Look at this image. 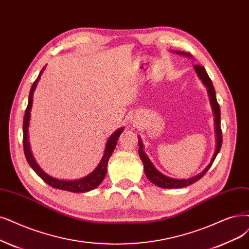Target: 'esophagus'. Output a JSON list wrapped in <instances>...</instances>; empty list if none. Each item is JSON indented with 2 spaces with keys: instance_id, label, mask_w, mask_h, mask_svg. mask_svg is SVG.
Listing matches in <instances>:
<instances>
[{
  "instance_id": "1",
  "label": "esophagus",
  "mask_w": 249,
  "mask_h": 249,
  "mask_svg": "<svg viewBox=\"0 0 249 249\" xmlns=\"http://www.w3.org/2000/svg\"><path fill=\"white\" fill-rule=\"evenodd\" d=\"M129 122L131 123V124H133V125H135L136 123H137V120H136V117H130V119H129Z\"/></svg>"
}]
</instances>
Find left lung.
<instances>
[{"instance_id": "1", "label": "left lung", "mask_w": 249, "mask_h": 249, "mask_svg": "<svg viewBox=\"0 0 249 249\" xmlns=\"http://www.w3.org/2000/svg\"><path fill=\"white\" fill-rule=\"evenodd\" d=\"M174 52H176L177 54L182 55V56L192 58V55L190 53L183 52V51H174ZM193 68H194L199 79L202 81V83H203L204 86L206 87L207 94L209 97V103H210L211 108H213V117H214V132H215V142H215V150H214L213 158H211L210 163L204 168V170H202V172L197 174V176L187 178V179L172 178L164 176L163 173H161L159 170L156 169V167L154 166L148 156H146V154L143 152V143L142 142L141 136H137L139 137V146H140L139 154H140V158L143 164V169H144L145 176L149 178L150 181H152L154 183V185L158 186L160 188H163V189H178V188L188 187V186L192 185V183H194L197 180H199L200 178H203L204 174L208 171L211 165H213L218 152L220 151V148H222L223 137H222V129H220V109H219V106H218L217 100H216L214 87L213 85V82H211L210 78L208 77L207 72L203 67L199 66V64H195V66H193Z\"/></svg>"}]
</instances>
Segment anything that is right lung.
<instances>
[{
    "mask_svg": "<svg viewBox=\"0 0 249 249\" xmlns=\"http://www.w3.org/2000/svg\"><path fill=\"white\" fill-rule=\"evenodd\" d=\"M46 67L43 68V70L40 71L38 78L34 82V84L31 88L30 95H29V104H27V107L25 109V114L23 118V150L25 158L29 162L30 166L34 169V171L38 174V176L49 186L55 189H59L63 191H69L71 193H86L91 190L97 188L103 180L106 178L107 170V162L109 160V157L112 156L116 145L118 139L121 135V133L124 131V127L119 128L112 135L108 137V140L106 143V148L104 152V156L101 158L100 162L96 166V168L89 173L87 177L82 178L80 179H73V180H66V179H58L50 177L49 174L43 171V169L39 166V164L36 162L33 153L31 151V145L29 142V126H30V120H31V110L33 107V96L34 91L36 90L38 82L40 81L41 75L43 73Z\"/></svg>",
    "mask_w": 249,
    "mask_h": 249,
    "instance_id": "add662e5",
    "label": "right lung"
}]
</instances>
